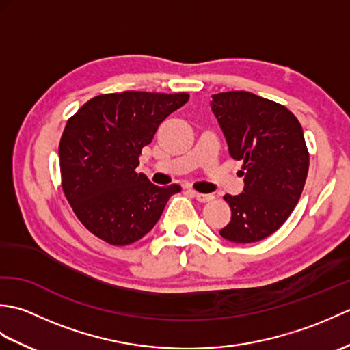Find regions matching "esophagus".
<instances>
[{"label":"esophagus","instance_id":"esophagus-1","mask_svg":"<svg viewBox=\"0 0 350 350\" xmlns=\"http://www.w3.org/2000/svg\"><path fill=\"white\" fill-rule=\"evenodd\" d=\"M191 194L194 196L198 202H202V203H209V202H212V200L215 198L212 194H202V192H196V191H191Z\"/></svg>","mask_w":350,"mask_h":350}]
</instances>
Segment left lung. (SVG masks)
Returning <instances> with one entry per match:
<instances>
[{
    "instance_id": "8db88e82",
    "label": "left lung",
    "mask_w": 350,
    "mask_h": 350,
    "mask_svg": "<svg viewBox=\"0 0 350 350\" xmlns=\"http://www.w3.org/2000/svg\"><path fill=\"white\" fill-rule=\"evenodd\" d=\"M211 108L230 156L243 161V192L224 196L232 219L219 234L258 242L284 224L306 185L310 156L301 123L286 107L250 92L212 94Z\"/></svg>"
}]
</instances>
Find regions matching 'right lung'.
Instances as JSON below:
<instances>
[{"instance_id": "1", "label": "right lung", "mask_w": 350, "mask_h": 350, "mask_svg": "<svg viewBox=\"0 0 350 350\" xmlns=\"http://www.w3.org/2000/svg\"><path fill=\"white\" fill-rule=\"evenodd\" d=\"M188 99V93L100 94L69 118L58 146L63 191L88 232L123 247L159 221L180 187H156L135 168L159 124Z\"/></svg>"}]
</instances>
